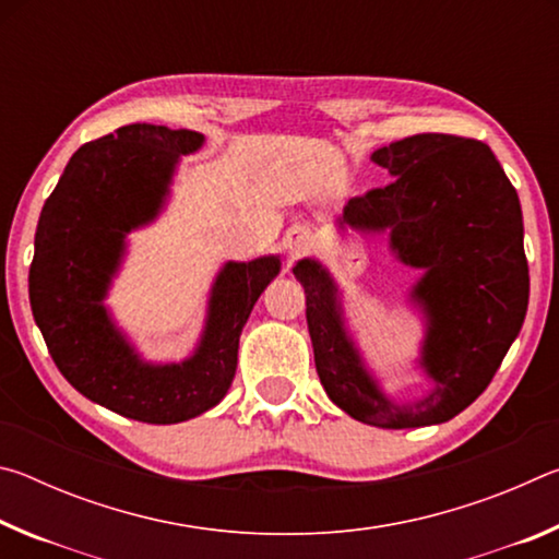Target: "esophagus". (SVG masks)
I'll return each mask as SVG.
<instances>
[{
	"label": "esophagus",
	"mask_w": 559,
	"mask_h": 559,
	"mask_svg": "<svg viewBox=\"0 0 559 559\" xmlns=\"http://www.w3.org/2000/svg\"><path fill=\"white\" fill-rule=\"evenodd\" d=\"M310 246H313V236H310L306 226H293L286 239H283V249L288 251L290 259L302 257V253L310 251Z\"/></svg>",
	"instance_id": "1"
}]
</instances>
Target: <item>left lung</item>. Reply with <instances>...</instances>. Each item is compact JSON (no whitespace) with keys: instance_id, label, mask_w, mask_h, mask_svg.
<instances>
[{"instance_id":"8db88e82","label":"left lung","mask_w":559,"mask_h":559,"mask_svg":"<svg viewBox=\"0 0 559 559\" xmlns=\"http://www.w3.org/2000/svg\"><path fill=\"white\" fill-rule=\"evenodd\" d=\"M394 177L349 200L337 234L384 236L390 257L419 278L406 302L421 318L414 367L427 390L392 396L367 362L325 263L300 259L316 370L330 402L380 429L443 424L476 402L523 328L530 276L515 187L486 143L424 132L372 153Z\"/></svg>"}]
</instances>
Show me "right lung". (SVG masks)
I'll return each mask as SVG.
<instances>
[{"label": "right lung", "mask_w": 559, "mask_h": 559, "mask_svg": "<svg viewBox=\"0 0 559 559\" xmlns=\"http://www.w3.org/2000/svg\"><path fill=\"white\" fill-rule=\"evenodd\" d=\"M202 147V132L150 122L86 143L66 165L34 236L29 300L56 367L91 402L145 424L194 419L224 400L246 320L281 273L278 253L222 263L185 359H145L118 325L106 300L128 234L165 212L179 163Z\"/></svg>", "instance_id": "obj_1"}]
</instances>
